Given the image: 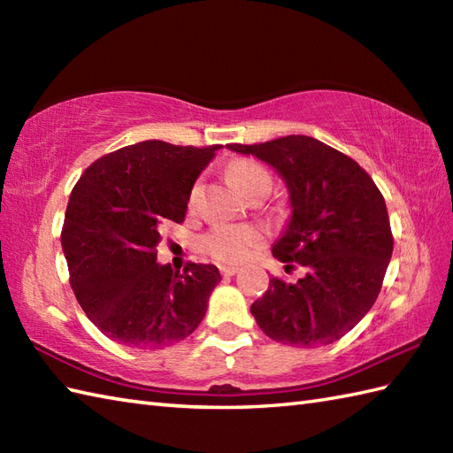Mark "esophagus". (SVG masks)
<instances>
[{"mask_svg": "<svg viewBox=\"0 0 453 453\" xmlns=\"http://www.w3.org/2000/svg\"><path fill=\"white\" fill-rule=\"evenodd\" d=\"M219 273L224 274V276H234V274H237V273H239V266H234V265H224V266H219Z\"/></svg>", "mask_w": 453, "mask_h": 453, "instance_id": "esophagus-1", "label": "esophagus"}]
</instances>
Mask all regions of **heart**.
I'll list each match as a JSON object with an SVG mask.
<instances>
[{
    "instance_id": "1",
    "label": "heart",
    "mask_w": 453,
    "mask_h": 453,
    "mask_svg": "<svg viewBox=\"0 0 453 453\" xmlns=\"http://www.w3.org/2000/svg\"><path fill=\"white\" fill-rule=\"evenodd\" d=\"M229 179L234 185L247 195L258 185H273V179L268 175L265 167L255 161L237 159L229 165ZM196 196V190L192 192V200ZM263 232L258 227L251 226H235V224H219L211 227L210 232L202 239L206 251L224 263H242L251 253L255 245L261 243Z\"/></svg>"
}]
</instances>
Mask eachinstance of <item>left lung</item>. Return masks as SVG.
<instances>
[{"label":"left lung","instance_id":"left-lung-1","mask_svg":"<svg viewBox=\"0 0 453 453\" xmlns=\"http://www.w3.org/2000/svg\"><path fill=\"white\" fill-rule=\"evenodd\" d=\"M227 148L268 163L284 179L292 214L273 255L305 268L297 282L273 278L251 305L257 325L284 344L339 341L372 310L391 261L381 192L354 159L310 136Z\"/></svg>","mask_w":453,"mask_h":453}]
</instances>
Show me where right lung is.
<instances>
[{"label":"right lung","mask_w":453,"mask_h":453,"mask_svg":"<svg viewBox=\"0 0 453 453\" xmlns=\"http://www.w3.org/2000/svg\"><path fill=\"white\" fill-rule=\"evenodd\" d=\"M219 148L146 140L103 156L73 187L62 227L70 284L111 341L161 349L204 319L218 268L173 271L156 247L167 221H185L190 190Z\"/></svg>","instance_id":"add662e5"}]
</instances>
